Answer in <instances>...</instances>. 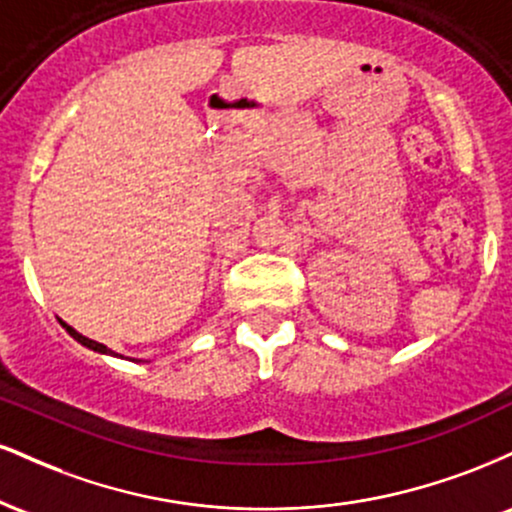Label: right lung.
<instances>
[{"label": "right lung", "instance_id": "right-lung-1", "mask_svg": "<svg viewBox=\"0 0 512 512\" xmlns=\"http://www.w3.org/2000/svg\"><path fill=\"white\" fill-rule=\"evenodd\" d=\"M62 322V320H60ZM62 327H64V330H67L69 334H72V337L76 339V342H79L81 346H86V349H91V351H96V354H105V356H117L115 354V351H110L108 349V346H105V344H101V342H93V339H88V337H84V334H79V332H76L74 330V327H69L67 325V322H62Z\"/></svg>", "mask_w": 512, "mask_h": 512}]
</instances>
